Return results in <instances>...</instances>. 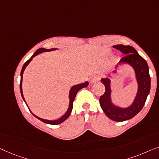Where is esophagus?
I'll return each mask as SVG.
<instances>
[{"instance_id":"esophagus-1","label":"esophagus","mask_w":159,"mask_h":159,"mask_svg":"<svg viewBox=\"0 0 159 159\" xmlns=\"http://www.w3.org/2000/svg\"><path fill=\"white\" fill-rule=\"evenodd\" d=\"M100 79H101V78H100V76H99V75H95V76H93L90 79V83L91 84H94V83L99 81Z\"/></svg>"}]
</instances>
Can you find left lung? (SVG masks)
<instances>
[{
	"label": "left lung",
	"mask_w": 159,
	"mask_h": 159,
	"mask_svg": "<svg viewBox=\"0 0 159 159\" xmlns=\"http://www.w3.org/2000/svg\"><path fill=\"white\" fill-rule=\"evenodd\" d=\"M112 47L125 55L118 62L115 70L106 75V78L101 79L106 90L100 97L99 103L102 110L109 119L116 122H123L132 119L143 109L151 89V78L147 62L138 54L135 48L124 44H117ZM123 64H128L134 69L138 85L137 93L133 102L125 107L118 106L112 102L111 89V78L117 72L119 66Z\"/></svg>",
	"instance_id": "8db88e82"
}]
</instances>
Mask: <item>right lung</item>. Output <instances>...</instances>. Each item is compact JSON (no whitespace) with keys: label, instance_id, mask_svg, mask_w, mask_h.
<instances>
[{"label":"right lung","instance_id":"obj_1","mask_svg":"<svg viewBox=\"0 0 159 159\" xmlns=\"http://www.w3.org/2000/svg\"><path fill=\"white\" fill-rule=\"evenodd\" d=\"M57 50V48H51V49H45V48H40L39 50H37L36 52L33 54V55L31 58H30L27 61H26L24 65L22 67V69H21V82H20V91H21V97H22V99H24V102L26 103V106L30 109V111H31V113L36 118H37L38 120H41L42 122H44V123H47V124H50V125H58V124H60L62 123V122H63L66 119H68V117L70 116L71 111H72V109H73V101H74L75 98V96H76V93H78V91L80 89H83V88H85V87L88 86H89V82L88 81H86L85 83H82V84H77V85H74V86H73L71 87L70 89V91H69V94H68V98H69V105H68V108L67 109L66 112L62 116V117H60V118H58L57 120H46V119H42L41 117H37V115H35L34 113H32V111L30 110V107H28L27 104H26V102L25 101V99H24V94H23V91H22V79H23V73L24 72V70H25L26 66H28L29 64L30 63V62L32 61L33 57H34L35 56H37V55L41 54L42 52H50V51H52V50Z\"/></svg>","mask_w":159,"mask_h":159}]
</instances>
